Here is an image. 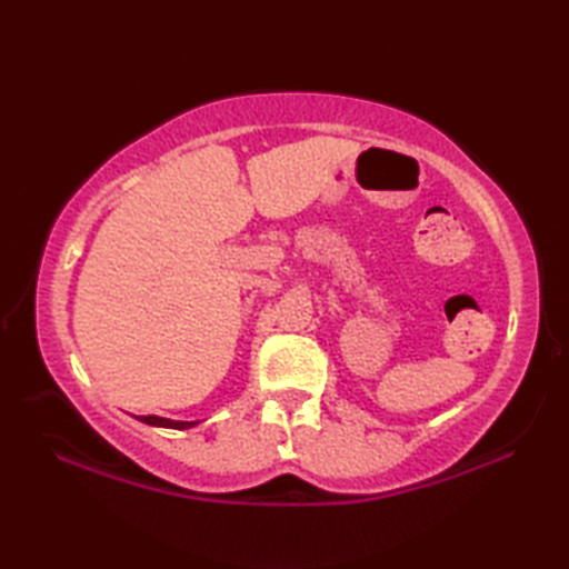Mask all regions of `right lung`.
I'll list each match as a JSON object with an SVG mask.
<instances>
[{
	"label": "right lung",
	"instance_id": "obj_1",
	"mask_svg": "<svg viewBox=\"0 0 569 569\" xmlns=\"http://www.w3.org/2000/svg\"><path fill=\"white\" fill-rule=\"evenodd\" d=\"M141 422H147V426H159V428H173V430H186L198 426V422H183V420H168V418H159V416H139Z\"/></svg>",
	"mask_w": 569,
	"mask_h": 569
}]
</instances>
